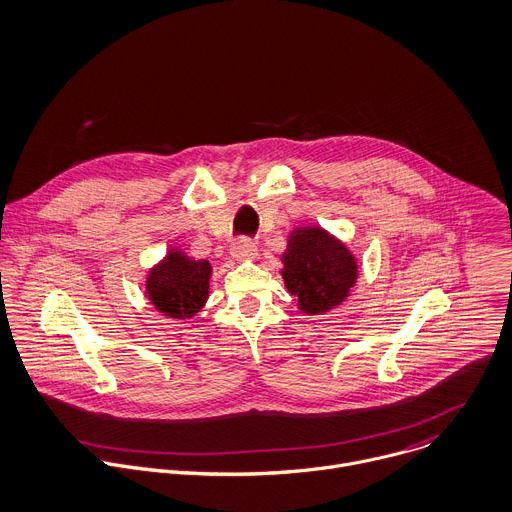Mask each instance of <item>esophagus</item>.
I'll list each match as a JSON object with an SVG mask.
<instances>
[{"label":"esophagus","mask_w":512,"mask_h":512,"mask_svg":"<svg viewBox=\"0 0 512 512\" xmlns=\"http://www.w3.org/2000/svg\"><path fill=\"white\" fill-rule=\"evenodd\" d=\"M230 252H232V256H234L236 260H252V258H256L258 248H256V244H254L252 240H248V238H238V240H234Z\"/></svg>","instance_id":"34e87169"}]
</instances>
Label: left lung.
<instances>
[{
  "label": "left lung",
  "instance_id": "1",
  "mask_svg": "<svg viewBox=\"0 0 512 512\" xmlns=\"http://www.w3.org/2000/svg\"><path fill=\"white\" fill-rule=\"evenodd\" d=\"M282 262L288 292L298 298L300 311L309 315L335 309L357 280L355 258L323 228L292 232Z\"/></svg>",
  "mask_w": 512,
  "mask_h": 512
}]
</instances>
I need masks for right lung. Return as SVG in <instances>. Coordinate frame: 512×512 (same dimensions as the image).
<instances>
[{
    "label": "right lung",
    "mask_w": 512,
    "mask_h": 512,
    "mask_svg": "<svg viewBox=\"0 0 512 512\" xmlns=\"http://www.w3.org/2000/svg\"><path fill=\"white\" fill-rule=\"evenodd\" d=\"M212 266L208 260H191L171 252L147 278V294L155 309L171 319L193 317L210 294Z\"/></svg>",
    "instance_id": "add662e5"
}]
</instances>
